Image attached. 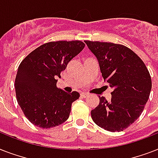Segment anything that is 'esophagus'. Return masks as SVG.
<instances>
[{"mask_svg":"<svg viewBox=\"0 0 158 158\" xmlns=\"http://www.w3.org/2000/svg\"><path fill=\"white\" fill-rule=\"evenodd\" d=\"M80 95H81L82 98H87V97L89 96V94H85V93H82V94H80Z\"/></svg>","mask_w":158,"mask_h":158,"instance_id":"esophagus-1","label":"esophagus"}]
</instances>
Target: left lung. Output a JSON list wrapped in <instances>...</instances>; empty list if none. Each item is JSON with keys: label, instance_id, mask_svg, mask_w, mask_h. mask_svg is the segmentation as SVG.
I'll return each instance as SVG.
<instances>
[{"label": "left lung", "instance_id": "8db88e82", "mask_svg": "<svg viewBox=\"0 0 158 158\" xmlns=\"http://www.w3.org/2000/svg\"><path fill=\"white\" fill-rule=\"evenodd\" d=\"M98 61L104 81L113 89L110 101L99 97L92 110L94 123L104 130L122 131L139 117L152 89L149 72L143 60L120 44L85 41Z\"/></svg>", "mask_w": 158, "mask_h": 158}]
</instances>
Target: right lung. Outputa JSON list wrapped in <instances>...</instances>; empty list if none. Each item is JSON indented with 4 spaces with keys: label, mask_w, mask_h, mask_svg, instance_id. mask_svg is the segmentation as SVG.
Returning <instances> with one entry per match:
<instances>
[{
    "label": "right lung",
    "mask_w": 158,
    "mask_h": 158,
    "mask_svg": "<svg viewBox=\"0 0 158 158\" xmlns=\"http://www.w3.org/2000/svg\"><path fill=\"white\" fill-rule=\"evenodd\" d=\"M81 41L50 42L33 51L21 62L16 74V98L32 124L43 129L61 125L69 118L78 92L57 89V78L84 48Z\"/></svg>",
    "instance_id": "right-lung-1"
}]
</instances>
